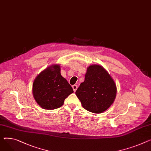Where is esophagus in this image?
I'll return each mask as SVG.
<instances>
[{
  "label": "esophagus",
  "mask_w": 151,
  "mask_h": 151,
  "mask_svg": "<svg viewBox=\"0 0 151 151\" xmlns=\"http://www.w3.org/2000/svg\"><path fill=\"white\" fill-rule=\"evenodd\" d=\"M72 88H73V91L75 92L76 90H77V88H78V86H77L76 85H73V86H72Z\"/></svg>",
  "instance_id": "34e87169"
}]
</instances>
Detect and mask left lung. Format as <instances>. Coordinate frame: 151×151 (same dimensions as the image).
Here are the masks:
<instances>
[{"instance_id":"left-lung-1","label":"left lung","mask_w":151,"mask_h":151,"mask_svg":"<svg viewBox=\"0 0 151 151\" xmlns=\"http://www.w3.org/2000/svg\"><path fill=\"white\" fill-rule=\"evenodd\" d=\"M75 93L85 109L100 114L113 104L116 86L104 67L94 64L87 68L84 81L81 83Z\"/></svg>"}]
</instances>
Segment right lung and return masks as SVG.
Instances as JSON below:
<instances>
[{
  "label": "right lung",
  "instance_id": "1",
  "mask_svg": "<svg viewBox=\"0 0 151 151\" xmlns=\"http://www.w3.org/2000/svg\"><path fill=\"white\" fill-rule=\"evenodd\" d=\"M32 90L39 106L47 110L61 107L65 99L73 92L71 86L61 76L58 64L50 66L40 73L34 80Z\"/></svg>",
  "mask_w": 151,
  "mask_h": 151
}]
</instances>
